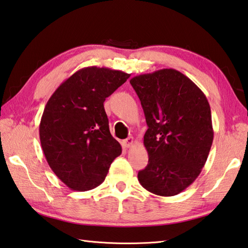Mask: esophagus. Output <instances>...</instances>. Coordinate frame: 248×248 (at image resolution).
Masks as SVG:
<instances>
[{"label": "esophagus", "instance_id": "obj_1", "mask_svg": "<svg viewBox=\"0 0 248 248\" xmlns=\"http://www.w3.org/2000/svg\"><path fill=\"white\" fill-rule=\"evenodd\" d=\"M121 144H123V146L124 147H130L133 144V138H128V139H124L121 141Z\"/></svg>", "mask_w": 248, "mask_h": 248}]
</instances>
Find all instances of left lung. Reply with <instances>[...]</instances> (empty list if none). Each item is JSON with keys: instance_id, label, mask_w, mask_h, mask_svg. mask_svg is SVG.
<instances>
[{"instance_id": "left-lung-1", "label": "left lung", "mask_w": 248, "mask_h": 248, "mask_svg": "<svg viewBox=\"0 0 248 248\" xmlns=\"http://www.w3.org/2000/svg\"><path fill=\"white\" fill-rule=\"evenodd\" d=\"M148 129L144 146L148 164L139 171L141 186L153 194L173 196L199 177L214 140L209 103L202 90L171 68L133 77Z\"/></svg>"}]
</instances>
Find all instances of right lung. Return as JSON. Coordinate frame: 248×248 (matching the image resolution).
Returning <instances> with one entry per match:
<instances>
[{
    "mask_svg": "<svg viewBox=\"0 0 248 248\" xmlns=\"http://www.w3.org/2000/svg\"><path fill=\"white\" fill-rule=\"evenodd\" d=\"M129 77L120 70L87 67L65 80L47 101L40 141L53 172L71 190L100 186L121 154L109 131L104 102Z\"/></svg>",
    "mask_w": 248,
    "mask_h": 248,
    "instance_id": "right-lung-1",
    "label": "right lung"
}]
</instances>
